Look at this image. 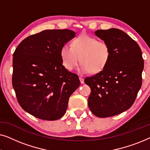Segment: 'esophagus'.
I'll use <instances>...</instances> for the list:
<instances>
[{
  "instance_id": "1",
  "label": "esophagus",
  "mask_w": 150,
  "mask_h": 150,
  "mask_svg": "<svg viewBox=\"0 0 150 150\" xmlns=\"http://www.w3.org/2000/svg\"><path fill=\"white\" fill-rule=\"evenodd\" d=\"M79 80H80V82H81V84H83L84 82H85L84 81V79L82 77H79Z\"/></svg>"
}]
</instances>
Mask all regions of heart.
<instances>
[{"label":"heart","mask_w":150,"mask_h":150,"mask_svg":"<svg viewBox=\"0 0 150 150\" xmlns=\"http://www.w3.org/2000/svg\"><path fill=\"white\" fill-rule=\"evenodd\" d=\"M109 45L104 40L83 34L74 39L71 46L61 47L60 55L63 66L72 71L81 61L79 71L83 74H98L106 67L110 58Z\"/></svg>","instance_id":"heart-1"}]
</instances>
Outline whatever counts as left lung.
<instances>
[{
    "instance_id": "obj_1",
    "label": "left lung",
    "mask_w": 150,
    "mask_h": 150,
    "mask_svg": "<svg viewBox=\"0 0 150 150\" xmlns=\"http://www.w3.org/2000/svg\"><path fill=\"white\" fill-rule=\"evenodd\" d=\"M95 35L110 48V58L102 71L85 79L91 89L88 106L93 115L108 117L131 107L142 85L144 61L138 44L117 28L98 30Z\"/></svg>"
}]
</instances>
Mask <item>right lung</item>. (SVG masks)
Listing matches in <instances>:
<instances>
[{"label": "right lung", "instance_id": "add662e5", "mask_svg": "<svg viewBox=\"0 0 150 150\" xmlns=\"http://www.w3.org/2000/svg\"><path fill=\"white\" fill-rule=\"evenodd\" d=\"M75 34L68 29L44 30L24 39L13 53L12 85L18 102L35 117H62L80 86L79 76L65 69L60 55L61 47Z\"/></svg>", "mask_w": 150, "mask_h": 150}]
</instances>
